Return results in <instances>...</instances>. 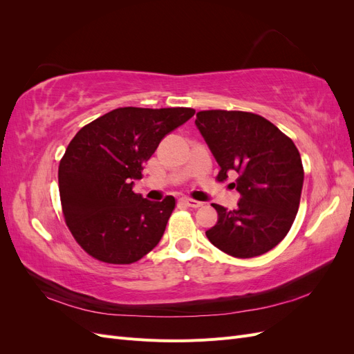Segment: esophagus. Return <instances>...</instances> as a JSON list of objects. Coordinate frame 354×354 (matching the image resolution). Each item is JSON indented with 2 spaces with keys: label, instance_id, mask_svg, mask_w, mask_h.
<instances>
[{
  "label": "esophagus",
  "instance_id": "34e87169",
  "mask_svg": "<svg viewBox=\"0 0 354 354\" xmlns=\"http://www.w3.org/2000/svg\"><path fill=\"white\" fill-rule=\"evenodd\" d=\"M180 201L183 202L185 205H187V207H192V208H199V207H202V205H203L202 202H199V201H195V199H192V198H181Z\"/></svg>",
  "mask_w": 354,
  "mask_h": 354
}]
</instances>
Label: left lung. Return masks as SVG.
Masks as SVG:
<instances>
[{
    "mask_svg": "<svg viewBox=\"0 0 354 354\" xmlns=\"http://www.w3.org/2000/svg\"><path fill=\"white\" fill-rule=\"evenodd\" d=\"M196 127L220 171L217 181L236 173L238 208L212 203L218 221L205 232L209 242L236 259L261 255L291 229L301 198L304 169L294 142L266 118L242 111H201Z\"/></svg>",
    "mask_w": 354,
    "mask_h": 354,
    "instance_id": "8db88e82",
    "label": "left lung"
}]
</instances>
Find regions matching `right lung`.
Here are the masks:
<instances>
[{"label":"right lung","mask_w":354,"mask_h":354,"mask_svg":"<svg viewBox=\"0 0 354 354\" xmlns=\"http://www.w3.org/2000/svg\"><path fill=\"white\" fill-rule=\"evenodd\" d=\"M195 115L192 108H118L75 134L59 164L62 211L73 239L93 259L131 264L151 252L176 208L133 192L159 142Z\"/></svg>","instance_id":"obj_1"}]
</instances>
